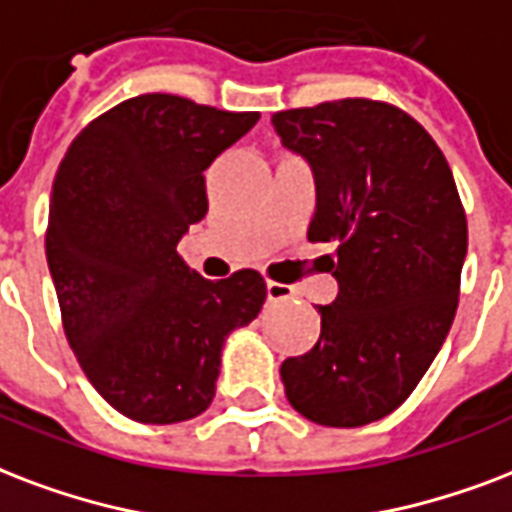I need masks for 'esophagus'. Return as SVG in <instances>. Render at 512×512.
Instances as JSON below:
<instances>
[{
	"label": "esophagus",
	"instance_id": "34e87169",
	"mask_svg": "<svg viewBox=\"0 0 512 512\" xmlns=\"http://www.w3.org/2000/svg\"><path fill=\"white\" fill-rule=\"evenodd\" d=\"M267 299L269 301H288L293 299V288L285 283H275V280H269L267 283Z\"/></svg>",
	"mask_w": 512,
	"mask_h": 512
}]
</instances>
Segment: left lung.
<instances>
[{
	"label": "left lung",
	"instance_id": "1",
	"mask_svg": "<svg viewBox=\"0 0 512 512\" xmlns=\"http://www.w3.org/2000/svg\"><path fill=\"white\" fill-rule=\"evenodd\" d=\"M283 146L307 157L318 205L312 243H339L310 352L285 358V398L326 427L387 417L414 392L449 334L467 253L451 168L411 114L374 98H339L272 114Z\"/></svg>",
	"mask_w": 512,
	"mask_h": 512
}]
</instances>
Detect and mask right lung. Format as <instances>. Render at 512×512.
Masks as SVG:
<instances>
[{"label":"right lung","mask_w":512,"mask_h":512,"mask_svg":"<svg viewBox=\"0 0 512 512\" xmlns=\"http://www.w3.org/2000/svg\"><path fill=\"white\" fill-rule=\"evenodd\" d=\"M256 120L144 93L87 122L58 165L45 251L63 331L90 384L128 419L202 414L221 344L267 299L256 269L208 280L176 251L208 213L205 170Z\"/></svg>","instance_id":"1"}]
</instances>
